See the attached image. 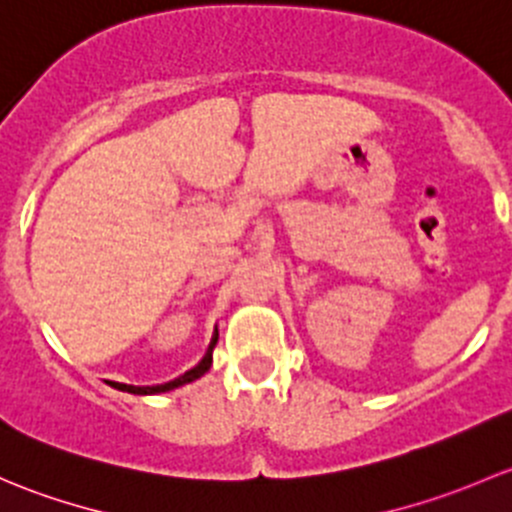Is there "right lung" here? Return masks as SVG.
<instances>
[{
    "label": "right lung",
    "mask_w": 512,
    "mask_h": 512,
    "mask_svg": "<svg viewBox=\"0 0 512 512\" xmlns=\"http://www.w3.org/2000/svg\"><path fill=\"white\" fill-rule=\"evenodd\" d=\"M217 340H219V330H214L212 335V342H209L207 352H204V357L199 360V365H194L192 370H187L184 374H179V377L170 379V382L165 384H150V387H138V384H123V382H110V379H105V384H110L113 389H120V392H128V394H140V397H147V394H162V392H172V389L177 387H184V384L194 382V379H199L202 374L209 372V367H212V352L214 347H217Z\"/></svg>",
    "instance_id": "obj_1"
}]
</instances>
